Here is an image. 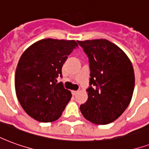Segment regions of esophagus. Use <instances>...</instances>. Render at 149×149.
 <instances>
[{
  "label": "esophagus",
  "instance_id": "1",
  "mask_svg": "<svg viewBox=\"0 0 149 149\" xmlns=\"http://www.w3.org/2000/svg\"><path fill=\"white\" fill-rule=\"evenodd\" d=\"M78 93V91H75V90H72V94L73 95V96H75V95H77Z\"/></svg>",
  "mask_w": 149,
  "mask_h": 149
}]
</instances>
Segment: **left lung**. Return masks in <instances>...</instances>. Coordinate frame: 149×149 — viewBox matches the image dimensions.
<instances>
[{"mask_svg":"<svg viewBox=\"0 0 149 149\" xmlns=\"http://www.w3.org/2000/svg\"><path fill=\"white\" fill-rule=\"evenodd\" d=\"M88 57L90 78L88 98L81 104L84 118L96 125H107L128 108L135 86L133 67L127 55L104 39L78 41Z\"/></svg>","mask_w":149,"mask_h":149,"instance_id":"left-lung-1","label":"left lung"}]
</instances>
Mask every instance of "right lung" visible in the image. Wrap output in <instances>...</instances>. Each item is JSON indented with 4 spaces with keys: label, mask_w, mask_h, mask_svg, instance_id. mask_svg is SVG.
<instances>
[{
    "label": "right lung",
    "mask_w": 149,
    "mask_h": 149,
    "mask_svg": "<svg viewBox=\"0 0 149 149\" xmlns=\"http://www.w3.org/2000/svg\"><path fill=\"white\" fill-rule=\"evenodd\" d=\"M75 40L44 39L21 55L15 73L16 94L28 115L40 122H52L61 116L71 99L70 91L56 83L68 56L77 49Z\"/></svg>",
    "instance_id": "right-lung-1"
}]
</instances>
